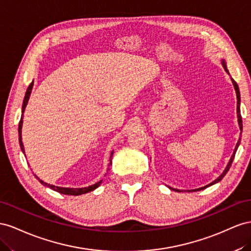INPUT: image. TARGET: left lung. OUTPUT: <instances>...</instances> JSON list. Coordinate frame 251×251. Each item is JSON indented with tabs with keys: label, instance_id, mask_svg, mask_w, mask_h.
<instances>
[{
	"label": "left lung",
	"instance_id": "8db88e82",
	"mask_svg": "<svg viewBox=\"0 0 251 251\" xmlns=\"http://www.w3.org/2000/svg\"><path fill=\"white\" fill-rule=\"evenodd\" d=\"M222 65H223V67H224V69H225V71L226 73L229 75V71H228V69H227V66H226V63H225V61L224 60H222ZM231 81H232V84H233V87H234V89H235V94H237V114H238V123H239V126H240V130H241V133H242V130H243V122H242V117H241V110H240V104H241V96H240V89H239V86H238V84L235 83V81L233 80V78H231ZM240 143H241V138L239 139V141H238V143H237V145H235V148H234V150H233V153H232V155H231V157H230V160H229V162H228V164H227V166H226V168H225V170L223 171V174H222L217 180H214L213 182H211L210 184H208V185H206V186H204V187H201V188H197V189H191V190H187V191H200V190H203V189H205V188H207V187H209V186H211V185H213V184H216V183H218V182H220L222 178H223L225 176H226V174H227V171L229 170V168H230V166H231V164H232V162H233V159H234V155H235V152H237V150H238V147H239V145H240ZM171 190H175V191H182V190H180V189H175V188H171V187H169Z\"/></svg>",
	"mask_w": 251,
	"mask_h": 251
}]
</instances>
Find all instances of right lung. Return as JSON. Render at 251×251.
Masks as SVG:
<instances>
[{"mask_svg": "<svg viewBox=\"0 0 251 251\" xmlns=\"http://www.w3.org/2000/svg\"><path fill=\"white\" fill-rule=\"evenodd\" d=\"M32 87H33V81L30 83V85L28 86V88L26 90V94H25V98H24V101H23V105H22V117H21V121L19 123V142H20V146H21V149H22L23 153H25L24 151V145H23V142H22V126H23V113H24V110L26 108V105L28 103V100H29V97H30V94H31V90H32ZM113 155V151H111V154H110V163L109 165H111V157ZM26 156V155H25ZM109 170V168H108ZM35 177L38 178V180L40 181L41 184H43L44 186H46V187H49L51 188L52 190H55L58 191L60 193H62V195H70V196H80V195H84V193H87V192H90L92 190H95L96 188H98L100 184L102 183V180L97 182L96 184L94 185H90L88 186V187H84V188H67V187H59V186H54V185H50L48 183H45L44 181L40 180V178L35 176Z\"/></svg>", "mask_w": 251, "mask_h": 251, "instance_id": "1", "label": "right lung"}]
</instances>
